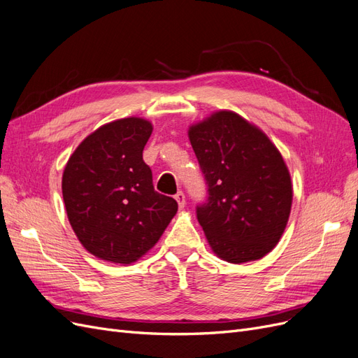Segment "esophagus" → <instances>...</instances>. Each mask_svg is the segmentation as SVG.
<instances>
[{
  "instance_id": "esophagus-1",
  "label": "esophagus",
  "mask_w": 358,
  "mask_h": 358,
  "mask_svg": "<svg viewBox=\"0 0 358 358\" xmlns=\"http://www.w3.org/2000/svg\"><path fill=\"white\" fill-rule=\"evenodd\" d=\"M175 199H176V201H178V204H179V208H180V209H183V208H185V204H187V199H185V194H183L182 191H179V192H176V196H175Z\"/></svg>"
}]
</instances>
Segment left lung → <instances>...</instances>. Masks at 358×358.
<instances>
[{
  "label": "left lung",
  "instance_id": "left-lung-1",
  "mask_svg": "<svg viewBox=\"0 0 358 358\" xmlns=\"http://www.w3.org/2000/svg\"><path fill=\"white\" fill-rule=\"evenodd\" d=\"M189 140L208 189L196 213L213 252L236 264L264 257L291 210V179L279 150L227 110L192 125Z\"/></svg>",
  "mask_w": 358,
  "mask_h": 358
}]
</instances>
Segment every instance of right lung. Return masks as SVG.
Here are the masks:
<instances>
[{
  "label": "right lung",
  "mask_w": 358,
  "mask_h": 358,
  "mask_svg": "<svg viewBox=\"0 0 358 358\" xmlns=\"http://www.w3.org/2000/svg\"><path fill=\"white\" fill-rule=\"evenodd\" d=\"M152 125L125 117L100 127L74 150L62 175V197L73 230L88 251L129 264L152 248L178 212L154 188L143 149Z\"/></svg>",
  "instance_id": "add662e5"
}]
</instances>
